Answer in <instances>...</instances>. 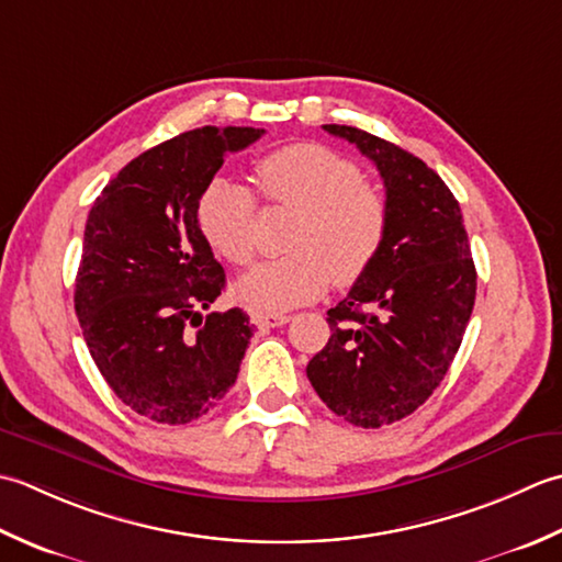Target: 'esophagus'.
<instances>
[{"mask_svg":"<svg viewBox=\"0 0 562 562\" xmlns=\"http://www.w3.org/2000/svg\"><path fill=\"white\" fill-rule=\"evenodd\" d=\"M291 319V315H281V313H251V323L261 329L269 327H281Z\"/></svg>","mask_w":562,"mask_h":562,"instance_id":"obj_1","label":"esophagus"}]
</instances>
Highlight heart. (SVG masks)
<instances>
[{"mask_svg": "<svg viewBox=\"0 0 562 562\" xmlns=\"http://www.w3.org/2000/svg\"><path fill=\"white\" fill-rule=\"evenodd\" d=\"M259 193L269 205L297 211L289 239L293 255L267 261L237 281V297L259 311H289L337 285L357 283L373 267L387 235V205L363 184L361 169L329 147L293 143L255 165ZM205 243L235 267L257 251V209L251 193L215 179L199 203Z\"/></svg>", "mask_w": 562, "mask_h": 562, "instance_id": "obj_1", "label": "heart"}]
</instances>
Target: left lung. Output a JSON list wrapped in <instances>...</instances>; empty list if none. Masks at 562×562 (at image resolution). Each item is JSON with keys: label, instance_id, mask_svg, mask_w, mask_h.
Segmentation results:
<instances>
[{"label": "left lung", "instance_id": "left-lung-1", "mask_svg": "<svg viewBox=\"0 0 562 562\" xmlns=\"http://www.w3.org/2000/svg\"><path fill=\"white\" fill-rule=\"evenodd\" d=\"M323 128L381 171L387 235L373 267L327 311L331 337L307 378L337 417L378 429L412 415L443 381L473 313L477 273L461 205L437 171L351 125Z\"/></svg>", "mask_w": 562, "mask_h": 562}]
</instances>
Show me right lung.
<instances>
[{
	"instance_id": "1",
	"label": "right lung",
	"mask_w": 562,
	"mask_h": 562,
	"mask_svg": "<svg viewBox=\"0 0 562 562\" xmlns=\"http://www.w3.org/2000/svg\"><path fill=\"white\" fill-rule=\"evenodd\" d=\"M261 135L235 125L181 133L125 165L89 211L75 313L111 391L159 425L211 412L255 335L239 307L211 311L225 271L199 227V201L225 155Z\"/></svg>"
}]
</instances>
